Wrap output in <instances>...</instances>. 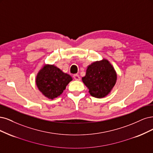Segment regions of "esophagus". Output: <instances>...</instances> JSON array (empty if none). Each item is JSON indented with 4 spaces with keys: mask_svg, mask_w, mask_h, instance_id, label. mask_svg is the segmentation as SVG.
<instances>
[{
    "mask_svg": "<svg viewBox=\"0 0 153 153\" xmlns=\"http://www.w3.org/2000/svg\"><path fill=\"white\" fill-rule=\"evenodd\" d=\"M73 77L76 81H79L81 79V77H79V76L78 74H74L73 76Z\"/></svg>",
    "mask_w": 153,
    "mask_h": 153,
    "instance_id": "obj_1",
    "label": "esophagus"
}]
</instances>
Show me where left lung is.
<instances>
[{
  "label": "left lung",
  "instance_id": "1",
  "mask_svg": "<svg viewBox=\"0 0 153 153\" xmlns=\"http://www.w3.org/2000/svg\"><path fill=\"white\" fill-rule=\"evenodd\" d=\"M117 74L114 67L106 59L92 63L88 67L82 81L95 98L106 97L114 86Z\"/></svg>",
  "mask_w": 153,
  "mask_h": 153
}]
</instances>
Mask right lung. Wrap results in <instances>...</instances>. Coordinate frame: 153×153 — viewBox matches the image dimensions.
I'll return each mask as SVG.
<instances>
[{"label": "right lung", "mask_w": 153, "mask_h": 153, "mask_svg": "<svg viewBox=\"0 0 153 153\" xmlns=\"http://www.w3.org/2000/svg\"><path fill=\"white\" fill-rule=\"evenodd\" d=\"M72 80V77L63 72L54 65H44L36 79V85L46 97L53 99L60 96Z\"/></svg>", "instance_id": "right-lung-1"}]
</instances>
